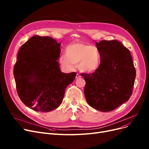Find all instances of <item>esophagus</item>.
Segmentation results:
<instances>
[{
    "mask_svg": "<svg viewBox=\"0 0 149 149\" xmlns=\"http://www.w3.org/2000/svg\"><path fill=\"white\" fill-rule=\"evenodd\" d=\"M80 77H81L80 75L79 74H77L76 77H75V79H78V78H80Z\"/></svg>",
    "mask_w": 149,
    "mask_h": 149,
    "instance_id": "34e87169",
    "label": "esophagus"
}]
</instances>
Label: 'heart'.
Instances as JSON below:
<instances>
[{"label":"heart","instance_id":"1","mask_svg":"<svg viewBox=\"0 0 149 149\" xmlns=\"http://www.w3.org/2000/svg\"><path fill=\"white\" fill-rule=\"evenodd\" d=\"M59 62L67 70H72L75 65L79 64L81 71L92 73L100 67L101 57L95 47L86 44L74 43L67 47L66 54L60 57Z\"/></svg>","mask_w":149,"mask_h":149}]
</instances>
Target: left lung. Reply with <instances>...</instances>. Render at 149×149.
I'll return each mask as SVG.
<instances>
[{"mask_svg": "<svg viewBox=\"0 0 149 149\" xmlns=\"http://www.w3.org/2000/svg\"><path fill=\"white\" fill-rule=\"evenodd\" d=\"M101 63L95 72L81 74L86 81L84 95L92 108L114 110L132 94L136 70L129 50L117 40L96 42Z\"/></svg>", "mask_w": 149, "mask_h": 149, "instance_id": "left-lung-1", "label": "left lung"}]
</instances>
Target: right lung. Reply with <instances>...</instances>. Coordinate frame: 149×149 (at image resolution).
<instances>
[{
  "label": "right lung",
  "mask_w": 149,
  "mask_h": 149,
  "mask_svg": "<svg viewBox=\"0 0 149 149\" xmlns=\"http://www.w3.org/2000/svg\"><path fill=\"white\" fill-rule=\"evenodd\" d=\"M60 43L51 37L34 36L22 45L13 74L18 95L37 112H49L62 103L66 88L76 73L61 72Z\"/></svg>",
  "instance_id": "add662e5"
}]
</instances>
